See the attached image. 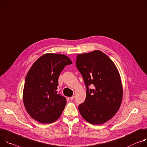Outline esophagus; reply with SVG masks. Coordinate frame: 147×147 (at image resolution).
I'll use <instances>...</instances> for the list:
<instances>
[{
	"mask_svg": "<svg viewBox=\"0 0 147 147\" xmlns=\"http://www.w3.org/2000/svg\"><path fill=\"white\" fill-rule=\"evenodd\" d=\"M69 99L71 100H74V99H75V96H71V97H69Z\"/></svg>",
	"mask_w": 147,
	"mask_h": 147,
	"instance_id": "esophagus-1",
	"label": "esophagus"
}]
</instances>
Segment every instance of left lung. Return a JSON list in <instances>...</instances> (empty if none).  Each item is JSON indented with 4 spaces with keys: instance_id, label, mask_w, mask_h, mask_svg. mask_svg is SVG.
<instances>
[{
    "instance_id": "obj_1",
    "label": "left lung",
    "mask_w": 147,
    "mask_h": 147,
    "mask_svg": "<svg viewBox=\"0 0 147 147\" xmlns=\"http://www.w3.org/2000/svg\"><path fill=\"white\" fill-rule=\"evenodd\" d=\"M76 65L86 87V99L78 107L80 115L92 124H103L116 115L122 102L118 69L107 55L98 50L77 55ZM91 84L93 89L88 88Z\"/></svg>"
}]
</instances>
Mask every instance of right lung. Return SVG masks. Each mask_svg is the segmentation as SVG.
I'll use <instances>...</instances> for the list:
<instances>
[{"mask_svg": "<svg viewBox=\"0 0 147 147\" xmlns=\"http://www.w3.org/2000/svg\"><path fill=\"white\" fill-rule=\"evenodd\" d=\"M71 63L66 55L48 53L32 65L25 79L23 99L26 110L32 119L49 124L60 117L67 100L56 91L58 78L65 67Z\"/></svg>", "mask_w": 147, "mask_h": 147, "instance_id": "obj_1", "label": "right lung"}]
</instances>
